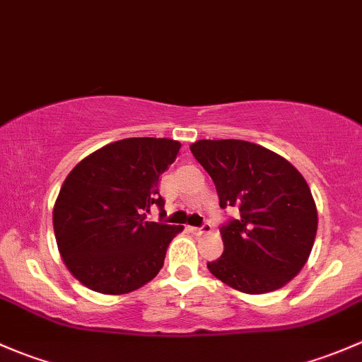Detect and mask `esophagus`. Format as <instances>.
Instances as JSON below:
<instances>
[{"label": "esophagus", "mask_w": 362, "mask_h": 362, "mask_svg": "<svg viewBox=\"0 0 362 362\" xmlns=\"http://www.w3.org/2000/svg\"><path fill=\"white\" fill-rule=\"evenodd\" d=\"M189 230H192V232L195 233V235H202V233H209V232H211L212 225H211V223H209V221H206L202 226H192V228H189Z\"/></svg>", "instance_id": "34e87169"}]
</instances>
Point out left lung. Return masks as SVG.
Instances as JSON below:
<instances>
[{"label": "left lung", "mask_w": 362, "mask_h": 362, "mask_svg": "<svg viewBox=\"0 0 362 362\" xmlns=\"http://www.w3.org/2000/svg\"><path fill=\"white\" fill-rule=\"evenodd\" d=\"M216 185L219 207L237 219L219 228L225 251L207 268L247 294L288 284L310 256L317 209L300 173L281 155L238 139H202L189 146Z\"/></svg>", "instance_id": "left-lung-1"}]
</instances>
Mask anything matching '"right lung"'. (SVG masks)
Segmentation results:
<instances>
[{
	"label": "right lung",
	"mask_w": 362,
	"mask_h": 362,
	"mask_svg": "<svg viewBox=\"0 0 362 362\" xmlns=\"http://www.w3.org/2000/svg\"><path fill=\"white\" fill-rule=\"evenodd\" d=\"M173 139L129 137L81 160L66 177L54 207L59 252L71 274L92 291L125 294L163 267L182 226L146 221L160 209L158 180L180 155Z\"/></svg>",
	"instance_id": "right-lung-1"
}]
</instances>
